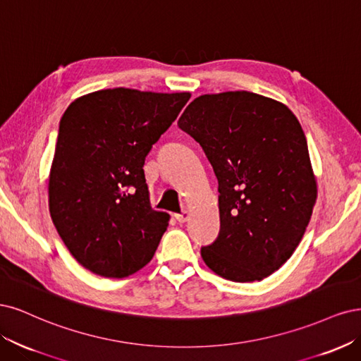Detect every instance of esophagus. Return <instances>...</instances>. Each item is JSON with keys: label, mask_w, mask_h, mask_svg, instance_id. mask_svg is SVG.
<instances>
[{"label": "esophagus", "mask_w": 361, "mask_h": 361, "mask_svg": "<svg viewBox=\"0 0 361 361\" xmlns=\"http://www.w3.org/2000/svg\"><path fill=\"white\" fill-rule=\"evenodd\" d=\"M189 217H190V213L189 212H181V213H177L176 214V219H177V222H180V224H184L185 220H189Z\"/></svg>", "instance_id": "1"}]
</instances>
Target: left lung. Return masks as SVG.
Wrapping results in <instances>:
<instances>
[{
    "instance_id": "obj_1",
    "label": "left lung",
    "mask_w": 361,
    "mask_h": 361,
    "mask_svg": "<svg viewBox=\"0 0 361 361\" xmlns=\"http://www.w3.org/2000/svg\"><path fill=\"white\" fill-rule=\"evenodd\" d=\"M178 127L200 142L219 183L220 231L201 247L232 282L262 281L290 258L317 201L307 141L285 104L249 91L195 99Z\"/></svg>"
}]
</instances>
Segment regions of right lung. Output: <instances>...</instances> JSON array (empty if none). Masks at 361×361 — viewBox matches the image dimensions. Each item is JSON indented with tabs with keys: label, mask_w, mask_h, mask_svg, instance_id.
Here are the masks:
<instances>
[{
	"label": "right lung",
	"mask_w": 361,
	"mask_h": 361,
	"mask_svg": "<svg viewBox=\"0 0 361 361\" xmlns=\"http://www.w3.org/2000/svg\"><path fill=\"white\" fill-rule=\"evenodd\" d=\"M189 99V92L112 88L66 109L49 173V212L87 270L121 279L154 257L169 214L151 208L144 164Z\"/></svg>",
	"instance_id": "obj_1"
}]
</instances>
